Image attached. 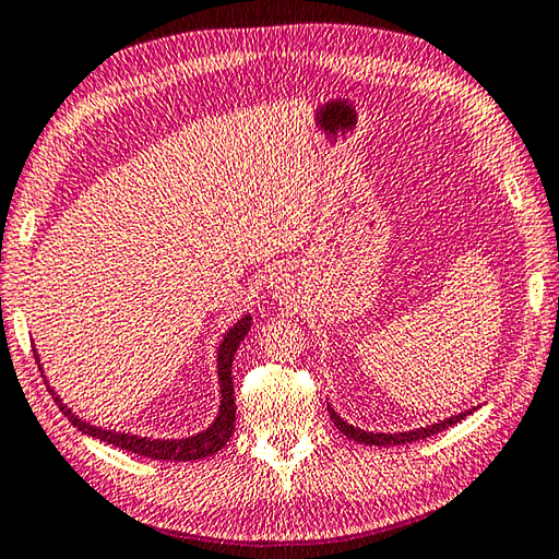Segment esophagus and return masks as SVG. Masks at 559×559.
Listing matches in <instances>:
<instances>
[{
  "mask_svg": "<svg viewBox=\"0 0 559 559\" xmlns=\"http://www.w3.org/2000/svg\"><path fill=\"white\" fill-rule=\"evenodd\" d=\"M273 288H276L278 293H283V296H286V290H288V281H276V286H273Z\"/></svg>",
  "mask_w": 559,
  "mask_h": 559,
  "instance_id": "esophagus-1",
  "label": "esophagus"
}]
</instances>
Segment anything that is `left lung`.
I'll list each match as a JSON object with an SVG mask.
<instances>
[{"instance_id": "left-lung-1", "label": "left lung", "mask_w": 559, "mask_h": 559, "mask_svg": "<svg viewBox=\"0 0 559 559\" xmlns=\"http://www.w3.org/2000/svg\"><path fill=\"white\" fill-rule=\"evenodd\" d=\"M328 411H330L332 423L337 425V428H340L344 435H347L349 440L361 442V444H377V448H385V444H408V442H415V440L430 438V435L440 432V430H444V428H450V425H454V423L464 420L466 415H472L476 408H469V411H464V413H460V415H452V418L440 420V423H435V425H428V428H418V430H408V432H367V430L354 428V425H349L347 420H342L340 415L334 413L332 405H328Z\"/></svg>"}]
</instances>
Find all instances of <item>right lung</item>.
I'll list each match as a JSON object with an SVG mask.
<instances>
[{
    "mask_svg": "<svg viewBox=\"0 0 559 559\" xmlns=\"http://www.w3.org/2000/svg\"><path fill=\"white\" fill-rule=\"evenodd\" d=\"M251 330V314H245V318L237 320L235 328H231L225 340H222L219 349H217V377H219V391H222V401H219V413L215 423L210 425L205 432L192 435V438H182V440H151V438H139V435L131 432H117V430H103L95 428V425L85 423L83 418L68 408V405L60 401V395L50 389V395L58 403V408L63 411L66 418L75 425L80 432L90 435V438H97L107 444H115V448H121L127 452H134L141 456H151V460H170V462H192V460H205V456L219 452L225 444L229 442L231 432H235V415H237V405H235V383H231V361H235L237 347L241 340L247 337V332ZM36 364L40 373H44V367H40L38 354H36Z\"/></svg>",
    "mask_w": 559,
    "mask_h": 559,
    "instance_id": "1",
    "label": "right lung"
}]
</instances>
